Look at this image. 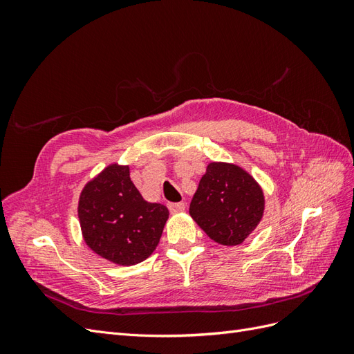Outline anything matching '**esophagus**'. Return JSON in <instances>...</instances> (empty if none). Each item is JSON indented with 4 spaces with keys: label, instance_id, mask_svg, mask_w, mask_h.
<instances>
[{
    "label": "esophagus",
    "instance_id": "1",
    "mask_svg": "<svg viewBox=\"0 0 354 354\" xmlns=\"http://www.w3.org/2000/svg\"><path fill=\"white\" fill-rule=\"evenodd\" d=\"M185 203L183 202H171L168 203V209L171 214H177V212H181L185 211Z\"/></svg>",
    "mask_w": 354,
    "mask_h": 354
}]
</instances>
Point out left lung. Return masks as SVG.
Returning <instances> with one entry per match:
<instances>
[{
	"label": "left lung",
	"mask_w": 354,
	"mask_h": 354,
	"mask_svg": "<svg viewBox=\"0 0 354 354\" xmlns=\"http://www.w3.org/2000/svg\"><path fill=\"white\" fill-rule=\"evenodd\" d=\"M264 209L263 190L242 168L212 162L199 181L189 212L208 236L239 245L257 227Z\"/></svg>",
	"instance_id": "obj_1"
}]
</instances>
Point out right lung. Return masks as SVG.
Returning a JSON list of instances; mask_svg holds the SVG:
<instances>
[{
    "instance_id": "right-lung-1",
    "label": "right lung",
    "mask_w": 354,
    "mask_h": 354,
    "mask_svg": "<svg viewBox=\"0 0 354 354\" xmlns=\"http://www.w3.org/2000/svg\"><path fill=\"white\" fill-rule=\"evenodd\" d=\"M168 209L146 202L130 168L111 165L84 187L78 216L84 239L103 259L133 266L151 255L162 234Z\"/></svg>"
}]
</instances>
